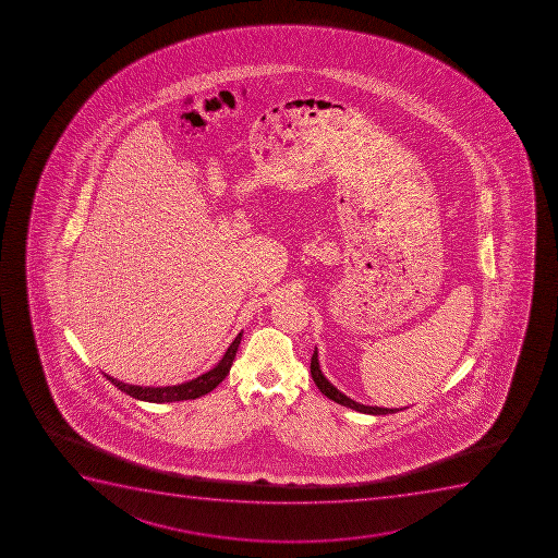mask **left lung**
Segmentation results:
<instances>
[{"label": "left lung", "instance_id": "1", "mask_svg": "<svg viewBox=\"0 0 558 558\" xmlns=\"http://www.w3.org/2000/svg\"><path fill=\"white\" fill-rule=\"evenodd\" d=\"M311 376H313V380H315L316 386L320 389L327 398H331L335 402L340 403L343 408H351L354 411H360V413L367 414H389L397 413L398 409H387V408H373V405H364V403L354 402L351 398L345 397L342 391H338L337 387L332 386L331 381L327 380L324 373L320 369V362H318V351L315 349V353H313V359H311ZM402 411V409H400Z\"/></svg>", "mask_w": 558, "mask_h": 558}]
</instances>
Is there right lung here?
Instances as JSON below:
<instances>
[{
    "mask_svg": "<svg viewBox=\"0 0 558 558\" xmlns=\"http://www.w3.org/2000/svg\"><path fill=\"white\" fill-rule=\"evenodd\" d=\"M240 340H242V332H238L234 342L227 348L223 359H221L213 369L207 371V373L198 376V378H194V380L185 381V384L167 387L131 386V384H123V381L106 375L107 380H111L112 386H117L120 391L125 392L129 397L138 398V400H144V402L163 403L180 402V400H194V398L204 397L207 392L213 391V389L226 378L227 373L231 369L232 360L236 356Z\"/></svg>",
    "mask_w": 558,
    "mask_h": 558,
    "instance_id": "right-lung-1",
    "label": "right lung"
}]
</instances>
